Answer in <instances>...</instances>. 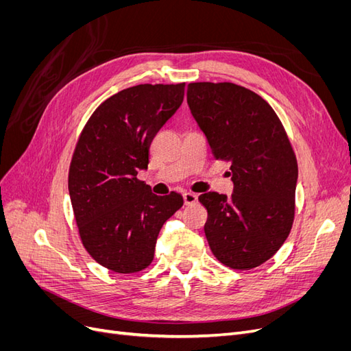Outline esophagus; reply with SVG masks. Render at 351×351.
I'll return each mask as SVG.
<instances>
[{"label": "esophagus", "instance_id": "34e87169", "mask_svg": "<svg viewBox=\"0 0 351 351\" xmlns=\"http://www.w3.org/2000/svg\"><path fill=\"white\" fill-rule=\"evenodd\" d=\"M183 199H184L186 205H192V204H196V202H197V195L186 192V193H183Z\"/></svg>", "mask_w": 351, "mask_h": 351}]
</instances>
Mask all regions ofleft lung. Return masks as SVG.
<instances>
[{
  "label": "left lung",
  "mask_w": 351,
  "mask_h": 351,
  "mask_svg": "<svg viewBox=\"0 0 351 351\" xmlns=\"http://www.w3.org/2000/svg\"><path fill=\"white\" fill-rule=\"evenodd\" d=\"M187 104L212 154L231 162L234 184L231 196H199L209 247L232 269L256 268L293 226L299 171L289 137L271 105L234 83H189Z\"/></svg>",
  "instance_id": "8db88e82"
}]
</instances>
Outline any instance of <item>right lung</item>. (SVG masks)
<instances>
[{
    "mask_svg": "<svg viewBox=\"0 0 351 351\" xmlns=\"http://www.w3.org/2000/svg\"><path fill=\"white\" fill-rule=\"evenodd\" d=\"M184 83L137 84L104 101L79 137L69 171V193L84 249L102 267L132 274L154 259L164 222L183 196H156L137 173L149 146L184 98Z\"/></svg>",
    "mask_w": 351,
    "mask_h": 351,
    "instance_id": "1",
    "label": "right lung"
}]
</instances>
